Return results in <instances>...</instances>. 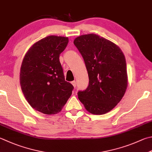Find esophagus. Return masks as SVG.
Listing matches in <instances>:
<instances>
[{"label":"esophagus","instance_id":"1","mask_svg":"<svg viewBox=\"0 0 152 152\" xmlns=\"http://www.w3.org/2000/svg\"><path fill=\"white\" fill-rule=\"evenodd\" d=\"M71 83H72V85H73V86L74 87H75V88L76 87V86H77V83H76V82H75V81L71 82Z\"/></svg>","mask_w":152,"mask_h":152}]
</instances>
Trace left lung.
<instances>
[{
  "label": "left lung",
  "mask_w": 152,
  "mask_h": 152,
  "mask_svg": "<svg viewBox=\"0 0 152 152\" xmlns=\"http://www.w3.org/2000/svg\"><path fill=\"white\" fill-rule=\"evenodd\" d=\"M73 43L89 79L86 90L78 92L79 101L91 114L107 113L121 101L128 87L124 53L114 43L94 34L80 36Z\"/></svg>",
  "instance_id": "left-lung-1"
}]
</instances>
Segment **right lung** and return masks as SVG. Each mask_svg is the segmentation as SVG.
Here are the masks:
<instances>
[{
  "label": "right lung",
  "instance_id": "right-lung-1",
  "mask_svg": "<svg viewBox=\"0 0 152 152\" xmlns=\"http://www.w3.org/2000/svg\"><path fill=\"white\" fill-rule=\"evenodd\" d=\"M67 37L49 36L31 45L22 63L20 83L30 105L45 114L61 110L72 94L73 86L65 81L59 55Z\"/></svg>",
  "mask_w": 152,
  "mask_h": 152
}]
</instances>
